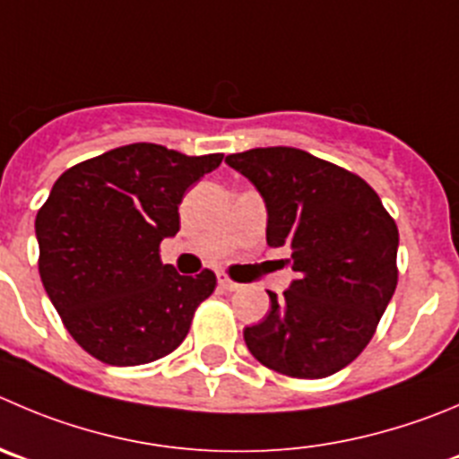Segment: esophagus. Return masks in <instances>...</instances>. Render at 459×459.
Instances as JSON below:
<instances>
[{
	"instance_id": "obj_1",
	"label": "esophagus",
	"mask_w": 459,
	"mask_h": 459,
	"mask_svg": "<svg viewBox=\"0 0 459 459\" xmlns=\"http://www.w3.org/2000/svg\"><path fill=\"white\" fill-rule=\"evenodd\" d=\"M218 286L225 288V290H238V288H241V283L234 281V279L230 277V274L221 273V274H218Z\"/></svg>"
}]
</instances>
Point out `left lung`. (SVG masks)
Returning a JSON list of instances; mask_svg holds the SVG:
<instances>
[{
  "instance_id": "8db88e82",
  "label": "left lung",
  "mask_w": 459,
  "mask_h": 459,
  "mask_svg": "<svg viewBox=\"0 0 459 459\" xmlns=\"http://www.w3.org/2000/svg\"><path fill=\"white\" fill-rule=\"evenodd\" d=\"M264 195L268 246L292 250L298 279L243 338L252 356L292 378H325L369 344L396 281L399 230L360 176L299 148L227 155Z\"/></svg>"
}]
</instances>
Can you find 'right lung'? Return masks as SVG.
Segmentation results:
<instances>
[{
  "mask_svg": "<svg viewBox=\"0 0 459 459\" xmlns=\"http://www.w3.org/2000/svg\"><path fill=\"white\" fill-rule=\"evenodd\" d=\"M221 161L128 143L56 180L36 216L38 270L65 329L96 360L152 363L186 338L216 274H180L161 264L160 243L180 230L185 191Z\"/></svg>",
  "mask_w": 459,
  "mask_h": 459,
  "instance_id": "right-lung-1",
  "label": "right lung"
}]
</instances>
